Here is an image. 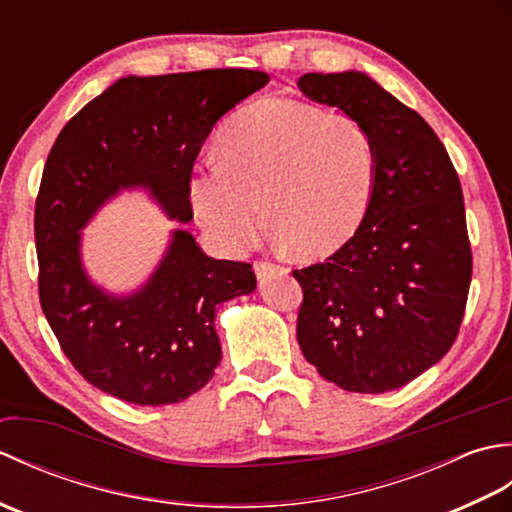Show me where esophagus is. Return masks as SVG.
Wrapping results in <instances>:
<instances>
[{
  "mask_svg": "<svg viewBox=\"0 0 512 512\" xmlns=\"http://www.w3.org/2000/svg\"><path fill=\"white\" fill-rule=\"evenodd\" d=\"M253 268H255V275H257V279L259 281H264V279H268V277H273L275 273H279V266H275V264H270V262H255L253 264Z\"/></svg>",
  "mask_w": 512,
  "mask_h": 512,
  "instance_id": "esophagus-1",
  "label": "esophagus"
}]
</instances>
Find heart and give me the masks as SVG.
<instances>
[{
  "instance_id": "b5f03b06",
  "label": "heart",
  "mask_w": 512,
  "mask_h": 512,
  "mask_svg": "<svg viewBox=\"0 0 512 512\" xmlns=\"http://www.w3.org/2000/svg\"><path fill=\"white\" fill-rule=\"evenodd\" d=\"M220 160L189 173L187 198L213 242L242 253L270 226L299 255L319 257L350 239L372 202L376 143L363 121L317 105L266 99L217 138Z\"/></svg>"
}]
</instances>
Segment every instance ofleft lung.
Here are the masks:
<instances>
[{"label": "left lung", "mask_w": 512, "mask_h": 512, "mask_svg": "<svg viewBox=\"0 0 512 512\" xmlns=\"http://www.w3.org/2000/svg\"><path fill=\"white\" fill-rule=\"evenodd\" d=\"M297 88L356 116L376 143V184L358 231L292 275L303 288L297 341L345 391L383 394L451 350L473 257L460 178L424 118L363 72L303 74Z\"/></svg>", "instance_id": "1"}]
</instances>
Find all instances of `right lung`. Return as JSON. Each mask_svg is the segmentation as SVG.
<instances>
[{
    "mask_svg": "<svg viewBox=\"0 0 512 512\" xmlns=\"http://www.w3.org/2000/svg\"><path fill=\"white\" fill-rule=\"evenodd\" d=\"M270 81L259 70L123 76L72 116L48 154L35 204L39 301L63 354L105 394L140 407L200 391L222 361L217 303L250 295L246 262L204 255L189 231L132 295H110L81 262V228L121 189L145 187L191 222L187 180L213 125Z\"/></svg>",
    "mask_w": 512,
    "mask_h": 512,
    "instance_id": "right-lung-1",
    "label": "right lung"
}]
</instances>
